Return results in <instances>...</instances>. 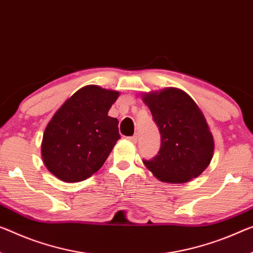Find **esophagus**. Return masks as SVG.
<instances>
[{
  "label": "esophagus",
  "mask_w": 253,
  "mask_h": 253,
  "mask_svg": "<svg viewBox=\"0 0 253 253\" xmlns=\"http://www.w3.org/2000/svg\"><path fill=\"white\" fill-rule=\"evenodd\" d=\"M130 140L131 142H133V143H137L138 142V134H134V135H132V137H129L127 138Z\"/></svg>",
  "instance_id": "34e87169"
}]
</instances>
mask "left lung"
<instances>
[{"label":"left lung","instance_id":"obj_1","mask_svg":"<svg viewBox=\"0 0 253 253\" xmlns=\"http://www.w3.org/2000/svg\"><path fill=\"white\" fill-rule=\"evenodd\" d=\"M161 133V149L147 169L161 181L183 183L199 176L211 163L213 139L203 113L184 91L166 88L143 95Z\"/></svg>","mask_w":253,"mask_h":253}]
</instances>
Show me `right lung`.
<instances>
[{"instance_id": "right-lung-1", "label": "right lung", "mask_w": 253, "mask_h": 253, "mask_svg": "<svg viewBox=\"0 0 253 253\" xmlns=\"http://www.w3.org/2000/svg\"><path fill=\"white\" fill-rule=\"evenodd\" d=\"M118 97V91L86 86L62 105L42 135V161L50 173L80 182L103 166L121 138L118 119L107 115Z\"/></svg>"}]
</instances>
